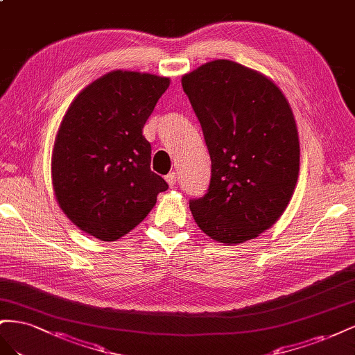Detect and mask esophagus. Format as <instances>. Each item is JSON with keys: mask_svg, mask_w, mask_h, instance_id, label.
<instances>
[{"mask_svg": "<svg viewBox=\"0 0 355 355\" xmlns=\"http://www.w3.org/2000/svg\"><path fill=\"white\" fill-rule=\"evenodd\" d=\"M166 181H168V184H169L171 187H175L177 181H178L177 172H171V174H168V175H166Z\"/></svg>", "mask_w": 355, "mask_h": 355, "instance_id": "obj_1", "label": "esophagus"}]
</instances>
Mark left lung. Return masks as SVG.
<instances>
[{"label": "left lung", "instance_id": "8db88e82", "mask_svg": "<svg viewBox=\"0 0 355 355\" xmlns=\"http://www.w3.org/2000/svg\"><path fill=\"white\" fill-rule=\"evenodd\" d=\"M211 157L207 193L190 199L202 232L241 244L287 208L299 175V137L286 96L257 71L212 60L181 80Z\"/></svg>", "mask_w": 355, "mask_h": 355}]
</instances>
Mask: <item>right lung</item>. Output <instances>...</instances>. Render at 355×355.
Returning a JSON list of instances; mask_svg holds the SVG:
<instances>
[{"mask_svg":"<svg viewBox=\"0 0 355 355\" xmlns=\"http://www.w3.org/2000/svg\"><path fill=\"white\" fill-rule=\"evenodd\" d=\"M169 78L113 71L69 105L58 130L52 177L60 208L77 227L116 241L143 221L168 183L150 168L147 119Z\"/></svg>","mask_w":355,"mask_h":355,"instance_id":"obj_1","label":"right lung"}]
</instances>
